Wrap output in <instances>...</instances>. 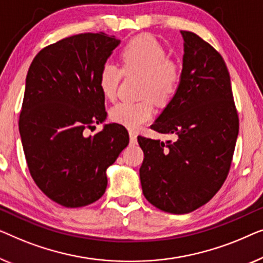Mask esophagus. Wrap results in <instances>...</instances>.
I'll return each instance as SVG.
<instances>
[{
    "instance_id": "1",
    "label": "esophagus",
    "mask_w": 263,
    "mask_h": 263,
    "mask_svg": "<svg viewBox=\"0 0 263 263\" xmlns=\"http://www.w3.org/2000/svg\"><path fill=\"white\" fill-rule=\"evenodd\" d=\"M128 135H130L131 143L136 144V143H137V133H136L135 131H128Z\"/></svg>"
}]
</instances>
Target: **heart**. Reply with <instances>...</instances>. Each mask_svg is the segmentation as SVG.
<instances>
[{
  "label": "heart",
  "instance_id": "obj_1",
  "mask_svg": "<svg viewBox=\"0 0 263 263\" xmlns=\"http://www.w3.org/2000/svg\"><path fill=\"white\" fill-rule=\"evenodd\" d=\"M125 73L142 75L139 101L118 102L109 109L114 123L128 128H138L149 121L154 114V105L164 106L176 95L181 82V72L175 63L169 61L168 53L154 36L140 35L131 39L120 52ZM123 70L116 63L107 61L99 73V86L106 99L116 98L123 77Z\"/></svg>",
  "mask_w": 263,
  "mask_h": 263
}]
</instances>
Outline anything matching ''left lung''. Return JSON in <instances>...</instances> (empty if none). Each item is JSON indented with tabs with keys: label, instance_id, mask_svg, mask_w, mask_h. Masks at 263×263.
Listing matches in <instances>:
<instances>
[{
	"label": "left lung",
	"instance_id": "left-lung-1",
	"mask_svg": "<svg viewBox=\"0 0 263 263\" xmlns=\"http://www.w3.org/2000/svg\"><path fill=\"white\" fill-rule=\"evenodd\" d=\"M183 36V64L176 95L151 128L174 140L138 136L144 197L174 214L190 213L220 190L230 170L239 121L223 57L190 31Z\"/></svg>",
	"mask_w": 263,
	"mask_h": 263
}]
</instances>
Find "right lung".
Returning <instances> with one entry per match:
<instances>
[{"mask_svg":"<svg viewBox=\"0 0 263 263\" xmlns=\"http://www.w3.org/2000/svg\"><path fill=\"white\" fill-rule=\"evenodd\" d=\"M119 43L103 32L68 36L39 51L28 69L19 118L26 162L40 191L64 207L102 197L106 170L130 140L116 123L87 135L107 117L99 73Z\"/></svg>","mask_w":263,"mask_h":263,"instance_id":"add662e5","label":"right lung"}]
</instances>
